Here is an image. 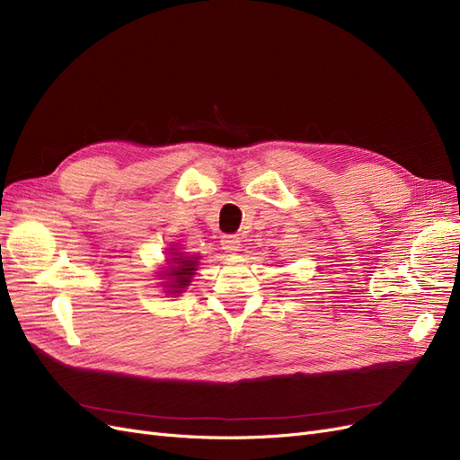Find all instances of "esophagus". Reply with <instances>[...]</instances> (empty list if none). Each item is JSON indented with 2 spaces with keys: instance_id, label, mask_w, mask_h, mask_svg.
<instances>
[{
  "instance_id": "1",
  "label": "esophagus",
  "mask_w": 460,
  "mask_h": 460,
  "mask_svg": "<svg viewBox=\"0 0 460 460\" xmlns=\"http://www.w3.org/2000/svg\"><path fill=\"white\" fill-rule=\"evenodd\" d=\"M220 245H222V249H225L226 253H235V252H240V245H242V243H240L238 235L226 234V235H222Z\"/></svg>"
}]
</instances>
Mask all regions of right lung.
Instances as JSON below:
<instances>
[{"label": "right lung", "mask_w": 460, "mask_h": 460, "mask_svg": "<svg viewBox=\"0 0 460 460\" xmlns=\"http://www.w3.org/2000/svg\"><path fill=\"white\" fill-rule=\"evenodd\" d=\"M171 257L172 259H166L169 261V269H166L161 276H164V280H169L164 284L166 288V294H180L184 288L190 286L193 274L198 270V255H184V253H178L176 249L171 247Z\"/></svg>", "instance_id": "right-lung-1"}]
</instances>
